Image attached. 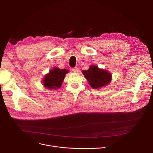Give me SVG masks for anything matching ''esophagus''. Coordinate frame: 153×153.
Listing matches in <instances>:
<instances>
[{"mask_svg": "<svg viewBox=\"0 0 153 153\" xmlns=\"http://www.w3.org/2000/svg\"><path fill=\"white\" fill-rule=\"evenodd\" d=\"M72 71L74 72V73H78L79 72V69L78 68H73V69H72Z\"/></svg>", "mask_w": 153, "mask_h": 153, "instance_id": "1", "label": "esophagus"}]
</instances>
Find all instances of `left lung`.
<instances>
[{
  "instance_id": "left-lung-1",
  "label": "left lung",
  "mask_w": 153,
  "mask_h": 153,
  "mask_svg": "<svg viewBox=\"0 0 153 153\" xmlns=\"http://www.w3.org/2000/svg\"><path fill=\"white\" fill-rule=\"evenodd\" d=\"M82 73L93 89L101 88L110 84L112 80L110 72L99 68L97 65H90L89 69L83 70Z\"/></svg>"
}]
</instances>
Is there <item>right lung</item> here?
Masks as SVG:
<instances>
[{"mask_svg": "<svg viewBox=\"0 0 153 153\" xmlns=\"http://www.w3.org/2000/svg\"><path fill=\"white\" fill-rule=\"evenodd\" d=\"M68 73L69 71L67 69L60 70L55 67L43 77L42 85L47 89L57 90L61 87L65 77Z\"/></svg>", "mask_w": 153, "mask_h": 153, "instance_id": "obj_1", "label": "right lung"}]
</instances>
